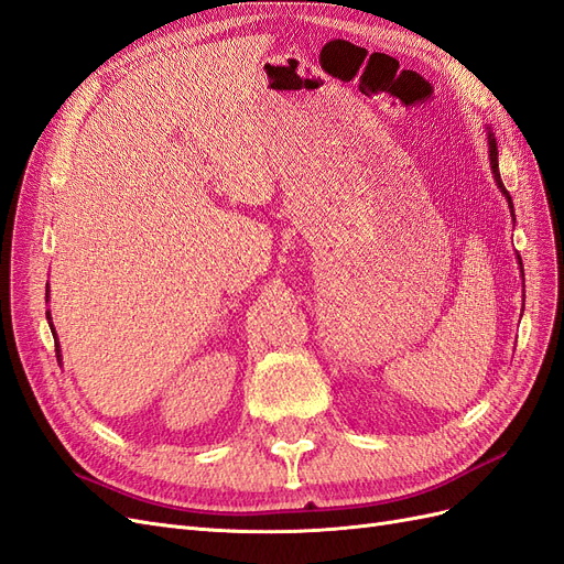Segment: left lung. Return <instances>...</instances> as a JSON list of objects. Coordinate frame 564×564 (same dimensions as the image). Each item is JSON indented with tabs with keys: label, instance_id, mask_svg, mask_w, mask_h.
Masks as SVG:
<instances>
[{
	"label": "left lung",
	"instance_id": "left-lung-1",
	"mask_svg": "<svg viewBox=\"0 0 564 564\" xmlns=\"http://www.w3.org/2000/svg\"><path fill=\"white\" fill-rule=\"evenodd\" d=\"M487 143H489V164H491L494 181H497L499 191H501L503 197L508 199L510 214H513V199H510V195H508V191H506V185H503V181H501V174H499V148H497V139H494L491 131H487ZM513 216H516V214H513ZM518 261H520V256H518ZM520 268H522V261H520ZM522 280H524V270H522Z\"/></svg>",
	"mask_w": 564,
	"mask_h": 564
}]
</instances>
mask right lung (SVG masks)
Here are the masks:
<instances>
[{
	"label": "right lung",
	"mask_w": 564,
	"mask_h": 564,
	"mask_svg": "<svg viewBox=\"0 0 564 564\" xmlns=\"http://www.w3.org/2000/svg\"><path fill=\"white\" fill-rule=\"evenodd\" d=\"M46 289H48V284H46ZM46 301H48V294H46ZM46 319H51V315H48V313H46ZM48 327H51V334H56V332H54V324L48 322ZM56 352H58V338H56ZM58 357H61V355H58Z\"/></svg>",
	"instance_id": "add662e5"
}]
</instances>
